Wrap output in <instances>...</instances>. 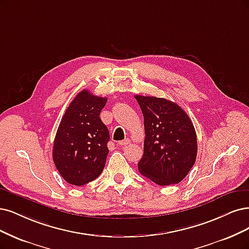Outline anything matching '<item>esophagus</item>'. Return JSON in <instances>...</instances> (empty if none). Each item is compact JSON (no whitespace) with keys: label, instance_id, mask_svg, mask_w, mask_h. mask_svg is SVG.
Wrapping results in <instances>:
<instances>
[{"label":"esophagus","instance_id":"obj_1","mask_svg":"<svg viewBox=\"0 0 249 249\" xmlns=\"http://www.w3.org/2000/svg\"><path fill=\"white\" fill-rule=\"evenodd\" d=\"M128 143H130V139L126 138V139L123 140V141H119L118 145H119V146H125V145H127Z\"/></svg>","mask_w":249,"mask_h":249}]
</instances>
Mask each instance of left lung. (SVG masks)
I'll return each mask as SVG.
<instances>
[{
  "mask_svg": "<svg viewBox=\"0 0 249 249\" xmlns=\"http://www.w3.org/2000/svg\"><path fill=\"white\" fill-rule=\"evenodd\" d=\"M144 117L140 173L159 185L179 183L194 166L198 145L193 122L176 103L135 96Z\"/></svg>",
  "mask_w": 249,
  "mask_h": 249,
  "instance_id": "8db88e82",
  "label": "left lung"
}]
</instances>
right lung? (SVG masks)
Segmentation results:
<instances>
[{"mask_svg":"<svg viewBox=\"0 0 249 249\" xmlns=\"http://www.w3.org/2000/svg\"><path fill=\"white\" fill-rule=\"evenodd\" d=\"M107 98L83 89L71 102L53 142L54 165L68 183L81 186L98 178L106 164L110 139L100 118Z\"/></svg>","mask_w":249,"mask_h":249,"instance_id":"right-lung-1","label":"right lung"}]
</instances>
